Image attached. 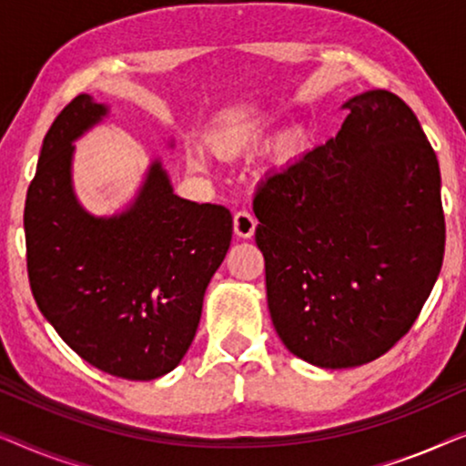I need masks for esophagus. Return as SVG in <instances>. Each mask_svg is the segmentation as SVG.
Instances as JSON below:
<instances>
[{
	"instance_id": "1",
	"label": "esophagus",
	"mask_w": 466,
	"mask_h": 466,
	"mask_svg": "<svg viewBox=\"0 0 466 466\" xmlns=\"http://www.w3.org/2000/svg\"><path fill=\"white\" fill-rule=\"evenodd\" d=\"M254 228H257V218H254L252 212H248V209H239V212H235V216H233L235 235L248 239L254 235Z\"/></svg>"
}]
</instances>
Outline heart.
<instances>
[{"label":"heart","instance_id":"1","mask_svg":"<svg viewBox=\"0 0 466 466\" xmlns=\"http://www.w3.org/2000/svg\"><path fill=\"white\" fill-rule=\"evenodd\" d=\"M297 144H299V136H290L289 139H286V148L289 150H295Z\"/></svg>","mask_w":466,"mask_h":466}]
</instances>
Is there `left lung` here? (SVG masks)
I'll return each mask as SVG.
<instances>
[{
  "label": "left lung",
  "mask_w": 466,
  "mask_h": 466,
  "mask_svg": "<svg viewBox=\"0 0 466 466\" xmlns=\"http://www.w3.org/2000/svg\"><path fill=\"white\" fill-rule=\"evenodd\" d=\"M343 107L339 133L267 176L252 201L273 327L324 369L386 354L445 250L441 176L416 114L381 88Z\"/></svg>",
  "instance_id": "left-lung-1"
}]
</instances>
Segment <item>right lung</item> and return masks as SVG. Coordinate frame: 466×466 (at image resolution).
Segmentation results:
<instances>
[{"instance_id":"add662e5","label":"right lung","mask_w":466,"mask_h":466,"mask_svg":"<svg viewBox=\"0 0 466 466\" xmlns=\"http://www.w3.org/2000/svg\"><path fill=\"white\" fill-rule=\"evenodd\" d=\"M106 112L82 93L44 137L25 201L29 286L44 318L88 365L157 380L195 339L203 295L231 246L233 216L174 195L158 161L125 214H86L72 190V142Z\"/></svg>"}]
</instances>
